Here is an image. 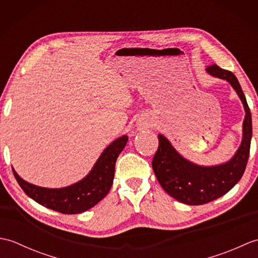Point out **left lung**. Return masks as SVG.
Masks as SVG:
<instances>
[{"label":"left lung","instance_id":"left-lung-1","mask_svg":"<svg viewBox=\"0 0 258 258\" xmlns=\"http://www.w3.org/2000/svg\"><path fill=\"white\" fill-rule=\"evenodd\" d=\"M206 72L227 81L236 91L245 109L243 139L231 160L218 165L202 166L186 160L165 136L158 135V149L152 161L156 178L168 195L187 205L206 204L231 190L242 178L249 156L251 115L236 76L216 64L206 68Z\"/></svg>","mask_w":258,"mask_h":258}]
</instances>
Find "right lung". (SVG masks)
I'll return each mask as SVG.
<instances>
[{
    "label": "right lung",
    "mask_w": 258,
    "mask_h": 258,
    "mask_svg": "<svg viewBox=\"0 0 258 258\" xmlns=\"http://www.w3.org/2000/svg\"><path fill=\"white\" fill-rule=\"evenodd\" d=\"M126 135L113 141L86 176L70 186L47 188L26 182L13 169V174L25 194L38 204L63 214H79L95 206L107 195L114 179L115 163L127 143Z\"/></svg>",
    "instance_id": "obj_1"
}]
</instances>
